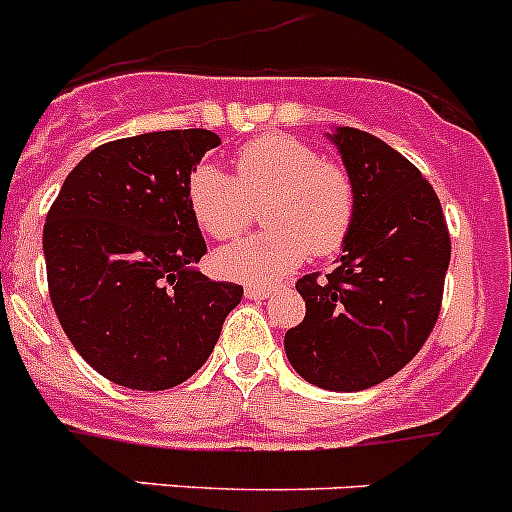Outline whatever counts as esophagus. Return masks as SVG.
<instances>
[{
  "label": "esophagus",
  "mask_w": 512,
  "mask_h": 512,
  "mask_svg": "<svg viewBox=\"0 0 512 512\" xmlns=\"http://www.w3.org/2000/svg\"><path fill=\"white\" fill-rule=\"evenodd\" d=\"M270 295H272V290L262 288V285H247L245 288V298H250V300H265V298H270Z\"/></svg>",
  "instance_id": "esophagus-1"
}]
</instances>
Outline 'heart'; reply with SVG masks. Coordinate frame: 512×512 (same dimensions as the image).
I'll list each match as a JSON object with an SVG mask.
<instances>
[{"mask_svg":"<svg viewBox=\"0 0 512 512\" xmlns=\"http://www.w3.org/2000/svg\"><path fill=\"white\" fill-rule=\"evenodd\" d=\"M191 217L212 240H232L252 222L265 232L222 247L214 265L224 278L270 285L298 267L308 250L331 255L356 219V186L341 164L288 133H267L242 146L234 174L197 164L186 179Z\"/></svg>","mask_w":512,"mask_h":512,"instance_id":"obj_1","label":"heart"}]
</instances>
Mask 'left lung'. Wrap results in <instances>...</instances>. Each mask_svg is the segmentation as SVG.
Masks as SVG:
<instances>
[{
    "mask_svg": "<svg viewBox=\"0 0 512 512\" xmlns=\"http://www.w3.org/2000/svg\"><path fill=\"white\" fill-rule=\"evenodd\" d=\"M356 186V219L326 278L298 280L305 318L285 333L308 384L364 391L412 361L442 308L450 232L417 166L358 128L328 133Z\"/></svg>",
    "mask_w": 512,
    "mask_h": 512,
    "instance_id": "obj_1",
    "label": "left lung"
}]
</instances>
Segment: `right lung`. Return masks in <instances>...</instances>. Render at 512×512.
<instances>
[{
  "instance_id": "add662e5",
  "label": "right lung",
  "mask_w": 512,
  "mask_h": 512,
  "mask_svg": "<svg viewBox=\"0 0 512 512\" xmlns=\"http://www.w3.org/2000/svg\"><path fill=\"white\" fill-rule=\"evenodd\" d=\"M219 143L204 128L103 143L47 212L52 308L75 351L113 384L161 391L194 376L242 300V285L194 267L207 245L186 179Z\"/></svg>"
}]
</instances>
